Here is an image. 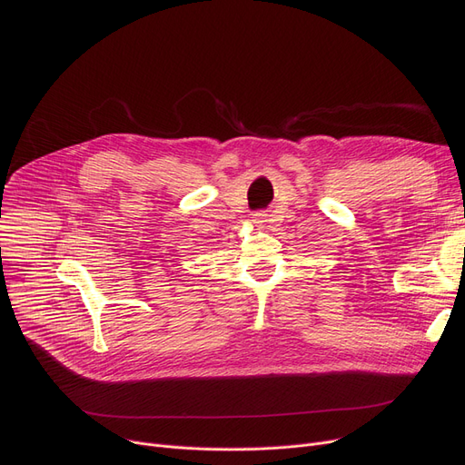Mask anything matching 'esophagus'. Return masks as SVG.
<instances>
[{
  "mask_svg": "<svg viewBox=\"0 0 465 465\" xmlns=\"http://www.w3.org/2000/svg\"><path fill=\"white\" fill-rule=\"evenodd\" d=\"M262 215H264V213H257V217H259V219H262Z\"/></svg>",
  "mask_w": 465,
  "mask_h": 465,
  "instance_id": "1",
  "label": "esophagus"
}]
</instances>
